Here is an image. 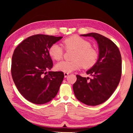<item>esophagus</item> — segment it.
<instances>
[{
	"mask_svg": "<svg viewBox=\"0 0 133 133\" xmlns=\"http://www.w3.org/2000/svg\"><path fill=\"white\" fill-rule=\"evenodd\" d=\"M69 73H66V72H65V73H64V77H66L67 76L69 75Z\"/></svg>",
	"mask_w": 133,
	"mask_h": 133,
	"instance_id": "34e87169",
	"label": "esophagus"
}]
</instances>
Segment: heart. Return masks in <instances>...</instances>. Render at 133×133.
<instances>
[{
	"instance_id": "heart-1",
	"label": "heart",
	"mask_w": 133,
	"mask_h": 133,
	"mask_svg": "<svg viewBox=\"0 0 133 133\" xmlns=\"http://www.w3.org/2000/svg\"><path fill=\"white\" fill-rule=\"evenodd\" d=\"M63 45L66 50H73V60L70 62L62 61L56 64L55 68L58 71L70 73L83 66L84 69H91L96 64L99 55L95 49L91 47L87 40L73 35L67 37L63 42ZM49 55L56 60H61L63 56L64 50L59 44L55 43L49 49Z\"/></svg>"
}]
</instances>
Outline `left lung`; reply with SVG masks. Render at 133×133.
<instances>
[{
  "label": "left lung",
  "mask_w": 133,
  "mask_h": 133,
  "mask_svg": "<svg viewBox=\"0 0 133 133\" xmlns=\"http://www.w3.org/2000/svg\"><path fill=\"white\" fill-rule=\"evenodd\" d=\"M81 36L96 40L99 57L95 66L86 72L93 78L89 80V77L76 75L73 91L80 102L94 106L107 100L117 87L121 76V56L115 43L104 36L96 33Z\"/></svg>",
  "instance_id": "8db88e82"
}]
</instances>
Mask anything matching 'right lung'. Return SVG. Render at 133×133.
<instances>
[{
	"instance_id": "1",
	"label": "right lung",
	"mask_w": 133,
	"mask_h": 133,
	"mask_svg": "<svg viewBox=\"0 0 133 133\" xmlns=\"http://www.w3.org/2000/svg\"><path fill=\"white\" fill-rule=\"evenodd\" d=\"M62 37L33 35L24 40L14 50L12 78L20 93L31 103L44 104L57 95L64 75L62 71H48L53 67L49 51L51 45Z\"/></svg>"
}]
</instances>
